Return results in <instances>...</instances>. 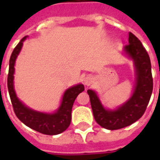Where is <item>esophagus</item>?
I'll use <instances>...</instances> for the list:
<instances>
[{
    "instance_id": "esophagus-1",
    "label": "esophagus",
    "mask_w": 160,
    "mask_h": 160,
    "mask_svg": "<svg viewBox=\"0 0 160 160\" xmlns=\"http://www.w3.org/2000/svg\"><path fill=\"white\" fill-rule=\"evenodd\" d=\"M92 82V77L87 76L84 79V83H85V85H87V86H90Z\"/></svg>"
}]
</instances>
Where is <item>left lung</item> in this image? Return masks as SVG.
Wrapping results in <instances>:
<instances>
[{"instance_id": "obj_1", "label": "left lung", "mask_w": 160, "mask_h": 160, "mask_svg": "<svg viewBox=\"0 0 160 160\" xmlns=\"http://www.w3.org/2000/svg\"><path fill=\"white\" fill-rule=\"evenodd\" d=\"M124 51L134 60L136 70V86L130 99L118 110L108 111L102 106L93 91H87L94 119L101 127L110 130L122 128L139 120L146 111L152 92L150 57L141 41L132 32L128 34V43L124 47Z\"/></svg>"}]
</instances>
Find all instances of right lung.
Segmentation results:
<instances>
[{
    "label": "right lung",
    "mask_w": 160,
    "mask_h": 160,
    "mask_svg": "<svg viewBox=\"0 0 160 160\" xmlns=\"http://www.w3.org/2000/svg\"><path fill=\"white\" fill-rule=\"evenodd\" d=\"M26 37H24L20 42L13 49L10 60H9V70L8 74V88L13 111L16 117L31 128L39 132L41 134L48 135H55L62 133L68 128L71 122V111L73 102L77 96L85 90L82 84L71 87L65 92L63 95L62 102L59 110L54 114H44L38 111H34L24 104L16 97L13 89V73L14 63L17 56L22 47L23 41Z\"/></svg>",
    "instance_id": "obj_1"
}]
</instances>
